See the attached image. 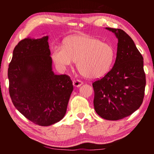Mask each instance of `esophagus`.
Instances as JSON below:
<instances>
[{
  "instance_id": "34e87169",
  "label": "esophagus",
  "mask_w": 154,
  "mask_h": 154,
  "mask_svg": "<svg viewBox=\"0 0 154 154\" xmlns=\"http://www.w3.org/2000/svg\"><path fill=\"white\" fill-rule=\"evenodd\" d=\"M72 84L75 87H79L83 84V82L79 79H73L72 81Z\"/></svg>"
}]
</instances>
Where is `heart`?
Returning <instances> with one entry per match:
<instances>
[{"label":"heart","mask_w":154,"mask_h":154,"mask_svg":"<svg viewBox=\"0 0 154 154\" xmlns=\"http://www.w3.org/2000/svg\"><path fill=\"white\" fill-rule=\"evenodd\" d=\"M51 57L61 69L77 61L81 74L90 79H97L110 71L116 51L110 43L88 35H77L67 38L64 46H54Z\"/></svg>","instance_id":"b5f03b06"}]
</instances>
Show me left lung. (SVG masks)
Returning a JSON list of instances; mask_svg holds the SVG:
<instances>
[{
    "label": "left lung",
    "mask_w": 154,
    "mask_h": 154,
    "mask_svg": "<svg viewBox=\"0 0 154 154\" xmlns=\"http://www.w3.org/2000/svg\"><path fill=\"white\" fill-rule=\"evenodd\" d=\"M118 38L116 60L111 71L92 83L94 106L99 116L118 120L142 105L146 84L143 58L133 40L119 28H106Z\"/></svg>",
    "instance_id": "1"
}]
</instances>
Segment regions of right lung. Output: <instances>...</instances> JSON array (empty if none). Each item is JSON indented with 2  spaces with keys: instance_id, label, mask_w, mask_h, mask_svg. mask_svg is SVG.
Returning <instances> with one entry per match:
<instances>
[{
  "instance_id": "add662e5",
  "label": "right lung",
  "mask_w": 154,
  "mask_h": 154,
  "mask_svg": "<svg viewBox=\"0 0 154 154\" xmlns=\"http://www.w3.org/2000/svg\"><path fill=\"white\" fill-rule=\"evenodd\" d=\"M48 40L46 36L20 41L8 69L13 104L25 118L41 126H50L64 118L73 90L69 75L52 71Z\"/></svg>"
}]
</instances>
